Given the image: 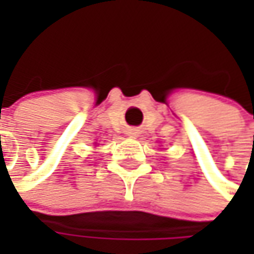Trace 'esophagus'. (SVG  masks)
I'll use <instances>...</instances> for the list:
<instances>
[{"label":"esophagus","instance_id":"1","mask_svg":"<svg viewBox=\"0 0 254 254\" xmlns=\"http://www.w3.org/2000/svg\"><path fill=\"white\" fill-rule=\"evenodd\" d=\"M130 134H132V135H135V134H137V130H132V131L130 132Z\"/></svg>","mask_w":254,"mask_h":254}]
</instances>
